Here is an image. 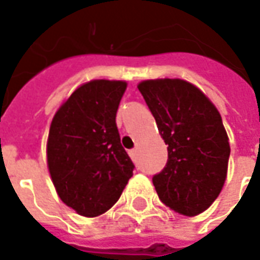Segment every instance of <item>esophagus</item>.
<instances>
[{
    "label": "esophagus",
    "mask_w": 260,
    "mask_h": 260,
    "mask_svg": "<svg viewBox=\"0 0 260 260\" xmlns=\"http://www.w3.org/2000/svg\"><path fill=\"white\" fill-rule=\"evenodd\" d=\"M128 153H129V156L132 157V159H135V149H131V150H128Z\"/></svg>",
    "instance_id": "1"
}]
</instances>
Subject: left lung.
<instances>
[{
	"label": "left lung",
	"instance_id": "left-lung-1",
	"mask_svg": "<svg viewBox=\"0 0 260 260\" xmlns=\"http://www.w3.org/2000/svg\"><path fill=\"white\" fill-rule=\"evenodd\" d=\"M138 88L168 145L166 168L153 176L156 193L173 211L199 215L218 197L228 172L231 149L218 110L186 80H145Z\"/></svg>",
	"mask_w": 260,
	"mask_h": 260
}]
</instances>
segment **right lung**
Instances as JSON below:
<instances>
[{
	"label": "right lung",
	"instance_id": "1",
	"mask_svg": "<svg viewBox=\"0 0 260 260\" xmlns=\"http://www.w3.org/2000/svg\"><path fill=\"white\" fill-rule=\"evenodd\" d=\"M122 80H91L59 107L49 129L46 157L60 200L83 217L108 211L134 174L115 117Z\"/></svg>",
	"mask_w": 260,
	"mask_h": 260
}]
</instances>
